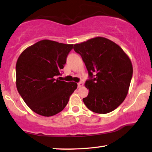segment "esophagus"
Here are the masks:
<instances>
[{
  "label": "esophagus",
  "instance_id": "34e87169",
  "mask_svg": "<svg viewBox=\"0 0 152 152\" xmlns=\"http://www.w3.org/2000/svg\"><path fill=\"white\" fill-rule=\"evenodd\" d=\"M83 86V83H78V88L82 87Z\"/></svg>",
  "mask_w": 152,
  "mask_h": 152
}]
</instances>
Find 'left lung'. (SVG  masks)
I'll return each mask as SVG.
<instances>
[{
  "mask_svg": "<svg viewBox=\"0 0 152 152\" xmlns=\"http://www.w3.org/2000/svg\"><path fill=\"white\" fill-rule=\"evenodd\" d=\"M89 74L85 87L89 92L83 100L91 111L106 114L123 102L128 94L133 69L121 48L109 39L98 37L74 44Z\"/></svg>",
  "mask_w": 152,
  "mask_h": 152,
  "instance_id": "obj_1",
  "label": "left lung"
}]
</instances>
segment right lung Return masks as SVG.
Listing matches in <instances>:
<instances>
[{"label":"right lung","mask_w":152,"mask_h":152,"mask_svg":"<svg viewBox=\"0 0 152 152\" xmlns=\"http://www.w3.org/2000/svg\"><path fill=\"white\" fill-rule=\"evenodd\" d=\"M73 44L44 39L27 48L16 63V87L31 110L50 117L64 109L77 84L60 80Z\"/></svg>","instance_id":"obj_1"}]
</instances>
